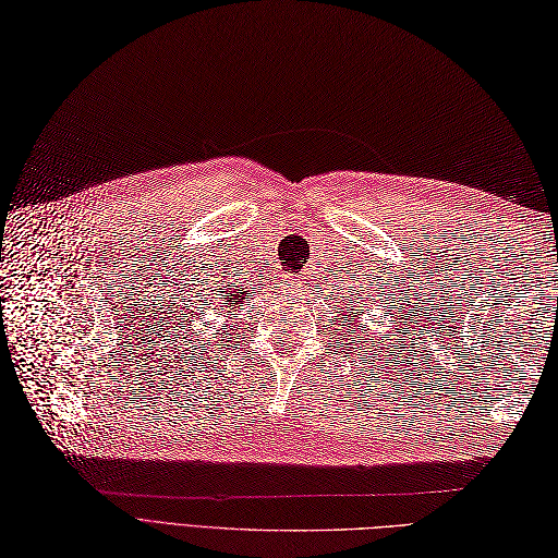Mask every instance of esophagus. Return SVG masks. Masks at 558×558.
Listing matches in <instances>:
<instances>
[{
	"mask_svg": "<svg viewBox=\"0 0 558 558\" xmlns=\"http://www.w3.org/2000/svg\"><path fill=\"white\" fill-rule=\"evenodd\" d=\"M299 282H301V280H299Z\"/></svg>",
	"mask_w": 558,
	"mask_h": 558,
	"instance_id": "obj_1",
	"label": "esophagus"
}]
</instances>
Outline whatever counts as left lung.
<instances>
[{
    "label": "left lung",
    "mask_w": 558,
    "mask_h": 558,
    "mask_svg": "<svg viewBox=\"0 0 558 558\" xmlns=\"http://www.w3.org/2000/svg\"><path fill=\"white\" fill-rule=\"evenodd\" d=\"M352 303H354V301H352V299H348V301H345V308H340V313L348 315V325H350V331H352L354 327H359V319H362V317H359V313H354V311H359V305H356V308H354ZM348 310L351 311L350 314L347 313ZM338 319H340V317H338ZM348 325H345V327H348ZM350 331H348V333H350ZM356 338H359V336H356Z\"/></svg>",
    "instance_id": "8db88e82"
}]
</instances>
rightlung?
I'll return each instance as SVG.
<instances>
[{
    "label": "right lung",
    "mask_w": 558,
    "mask_h": 558,
    "mask_svg": "<svg viewBox=\"0 0 558 558\" xmlns=\"http://www.w3.org/2000/svg\"><path fill=\"white\" fill-rule=\"evenodd\" d=\"M247 294H250V290H245V287H241L239 282L222 280L220 287H218V294H215V301H220L218 311L233 313V311L239 308V303H243L247 299ZM233 315H236V313H233Z\"/></svg>",
    "instance_id": "obj_1"
}]
</instances>
